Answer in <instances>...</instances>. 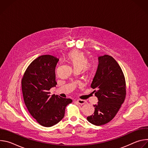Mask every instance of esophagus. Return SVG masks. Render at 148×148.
<instances>
[{"label": "esophagus", "instance_id": "34e87169", "mask_svg": "<svg viewBox=\"0 0 148 148\" xmlns=\"http://www.w3.org/2000/svg\"><path fill=\"white\" fill-rule=\"evenodd\" d=\"M77 102L79 104H80V105H82V104H84V103H86V101L82 100V99H78V100L77 101Z\"/></svg>", "mask_w": 148, "mask_h": 148}]
</instances>
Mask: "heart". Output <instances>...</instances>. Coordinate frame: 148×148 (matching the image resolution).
I'll list each match as a JSON object with an SVG mask.
<instances>
[{
    "instance_id": "b5f03b06",
    "label": "heart",
    "mask_w": 148,
    "mask_h": 148,
    "mask_svg": "<svg viewBox=\"0 0 148 148\" xmlns=\"http://www.w3.org/2000/svg\"><path fill=\"white\" fill-rule=\"evenodd\" d=\"M67 58L74 68V70H82L89 67L87 58L83 52L78 50H74L67 56Z\"/></svg>"
}]
</instances>
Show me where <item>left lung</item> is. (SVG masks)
Here are the masks:
<instances>
[{
  "mask_svg": "<svg viewBox=\"0 0 148 148\" xmlns=\"http://www.w3.org/2000/svg\"><path fill=\"white\" fill-rule=\"evenodd\" d=\"M98 67L91 84L98 102L94 105L93 115L87 118L95 125L111 121L119 111L126 96V83L123 72L116 60L105 54L98 57Z\"/></svg>",
  "mask_w": 148,
  "mask_h": 148,
  "instance_id": "obj_1",
  "label": "left lung"
}]
</instances>
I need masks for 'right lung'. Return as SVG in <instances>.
I'll return each instance as SVG.
<instances>
[{"mask_svg": "<svg viewBox=\"0 0 148 148\" xmlns=\"http://www.w3.org/2000/svg\"><path fill=\"white\" fill-rule=\"evenodd\" d=\"M58 61L51 55L39 56L27 67L22 81L28 111L38 123L46 127L57 124L64 118L66 106L72 102L70 98L50 95L49 90L57 84L55 70Z\"/></svg>", "mask_w": 148, "mask_h": 148, "instance_id": "right-lung-1", "label": "right lung"}]
</instances>
